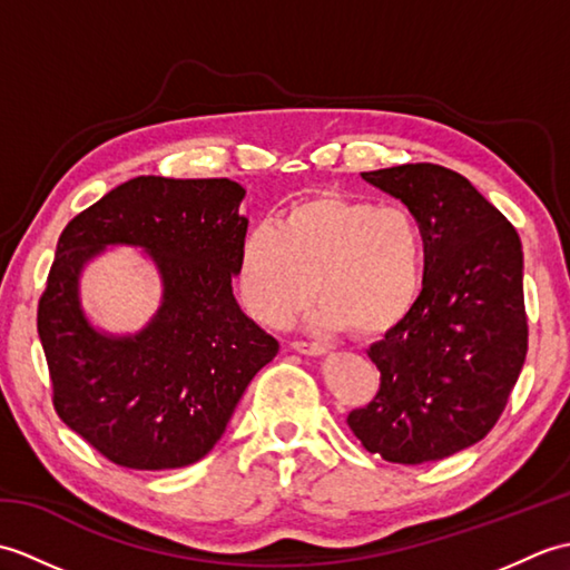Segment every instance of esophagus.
Instances as JSON below:
<instances>
[{
	"label": "esophagus",
	"mask_w": 570,
	"mask_h": 570,
	"mask_svg": "<svg viewBox=\"0 0 570 570\" xmlns=\"http://www.w3.org/2000/svg\"><path fill=\"white\" fill-rule=\"evenodd\" d=\"M292 350L298 355H311V357H318V355H325V347L318 345V343H306V341H294L292 343Z\"/></svg>",
	"instance_id": "1"
}]
</instances>
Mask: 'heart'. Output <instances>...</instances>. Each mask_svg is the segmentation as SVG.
I'll return each mask as SVG.
<instances>
[{"mask_svg":"<svg viewBox=\"0 0 570 570\" xmlns=\"http://www.w3.org/2000/svg\"><path fill=\"white\" fill-rule=\"evenodd\" d=\"M316 298L313 323L380 335L402 323L423 288V237L399 205L323 193L257 225L237 249L239 301L266 328H284Z\"/></svg>","mask_w":570,"mask_h":570,"instance_id":"obj_1","label":"heart"}]
</instances>
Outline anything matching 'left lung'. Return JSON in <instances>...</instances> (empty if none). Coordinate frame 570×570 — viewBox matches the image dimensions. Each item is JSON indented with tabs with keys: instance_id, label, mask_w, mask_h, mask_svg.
Segmentation results:
<instances>
[{
	"instance_id": "8db88e82",
	"label": "left lung",
	"mask_w": 570,
	"mask_h": 570,
	"mask_svg": "<svg viewBox=\"0 0 570 570\" xmlns=\"http://www.w3.org/2000/svg\"><path fill=\"white\" fill-rule=\"evenodd\" d=\"M362 178L402 200L423 237V288L367 355L380 392L347 426L390 463L441 460L485 439L527 357L524 254L512 223L451 168L404 164Z\"/></svg>"
}]
</instances>
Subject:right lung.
Instances as JSON below:
<instances>
[{
    "label": "right lung",
    "instance_id": "add662e5",
    "mask_svg": "<svg viewBox=\"0 0 570 570\" xmlns=\"http://www.w3.org/2000/svg\"><path fill=\"white\" fill-rule=\"evenodd\" d=\"M245 188L229 178L139 176L72 217L39 301V337L60 421L115 465L171 470L213 451L278 343L233 296ZM110 244L141 246L163 306L135 336L102 334L79 306V274Z\"/></svg>",
    "mask_w": 570,
    "mask_h": 570
}]
</instances>
